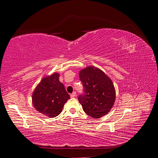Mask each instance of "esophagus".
<instances>
[{
    "label": "esophagus",
    "instance_id": "obj_1",
    "mask_svg": "<svg viewBox=\"0 0 158 158\" xmlns=\"http://www.w3.org/2000/svg\"><path fill=\"white\" fill-rule=\"evenodd\" d=\"M76 95V92H74L73 94H70V97L71 98H74Z\"/></svg>",
    "mask_w": 158,
    "mask_h": 158
}]
</instances>
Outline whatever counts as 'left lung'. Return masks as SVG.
Masks as SVG:
<instances>
[{"label": "left lung", "instance_id": "left-lung-1", "mask_svg": "<svg viewBox=\"0 0 158 158\" xmlns=\"http://www.w3.org/2000/svg\"><path fill=\"white\" fill-rule=\"evenodd\" d=\"M79 78L83 84L84 94L78 99L84 112L95 118L107 114L116 97L111 80L102 70L93 66L81 70Z\"/></svg>", "mask_w": 158, "mask_h": 158}]
</instances>
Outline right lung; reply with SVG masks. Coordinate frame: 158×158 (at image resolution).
Here are the masks:
<instances>
[{"label": "right lung", "mask_w": 158, "mask_h": 158, "mask_svg": "<svg viewBox=\"0 0 158 158\" xmlns=\"http://www.w3.org/2000/svg\"><path fill=\"white\" fill-rule=\"evenodd\" d=\"M59 74L44 77L32 94V103L37 111L47 117H55L61 113L64 103L70 99Z\"/></svg>", "instance_id": "add662e5"}]
</instances>
